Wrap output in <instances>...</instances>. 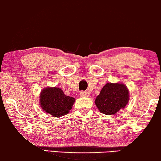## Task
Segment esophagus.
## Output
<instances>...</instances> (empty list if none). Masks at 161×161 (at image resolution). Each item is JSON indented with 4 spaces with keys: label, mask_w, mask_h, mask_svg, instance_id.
<instances>
[{
    "label": "esophagus",
    "mask_w": 161,
    "mask_h": 161,
    "mask_svg": "<svg viewBox=\"0 0 161 161\" xmlns=\"http://www.w3.org/2000/svg\"><path fill=\"white\" fill-rule=\"evenodd\" d=\"M80 97H88L89 96V93L87 91H81L80 92Z\"/></svg>",
    "instance_id": "obj_1"
}]
</instances>
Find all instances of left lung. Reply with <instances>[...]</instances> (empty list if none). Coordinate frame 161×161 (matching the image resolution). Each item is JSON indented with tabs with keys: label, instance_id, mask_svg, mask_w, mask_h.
Returning <instances> with one entry per match:
<instances>
[{
	"label": "left lung",
	"instance_id": "8db88e82",
	"mask_svg": "<svg viewBox=\"0 0 161 161\" xmlns=\"http://www.w3.org/2000/svg\"><path fill=\"white\" fill-rule=\"evenodd\" d=\"M128 100V90L124 84L108 83L103 87L95 103L101 113L113 115L125 108Z\"/></svg>",
	"mask_w": 161,
	"mask_h": 161
}]
</instances>
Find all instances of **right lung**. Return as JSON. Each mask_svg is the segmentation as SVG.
<instances>
[{"instance_id":"right-lung-1","label":"right lung","mask_w":161,"mask_h":161,"mask_svg":"<svg viewBox=\"0 0 161 161\" xmlns=\"http://www.w3.org/2000/svg\"><path fill=\"white\" fill-rule=\"evenodd\" d=\"M75 102L73 97L65 96L58 88H46L40 96V104L44 111L55 117L66 115Z\"/></svg>"}]
</instances>
